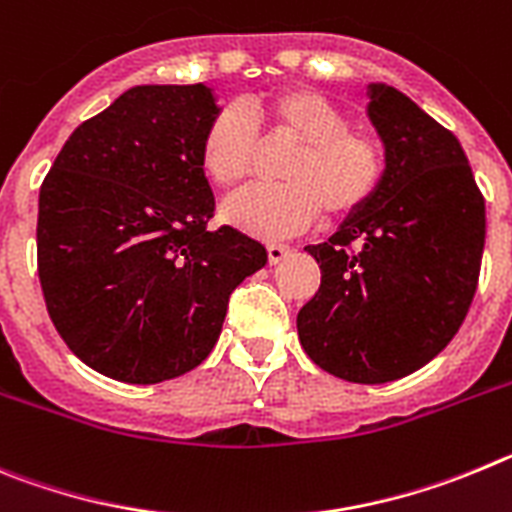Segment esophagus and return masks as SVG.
I'll use <instances>...</instances> for the list:
<instances>
[{
	"label": "esophagus",
	"instance_id": "1",
	"mask_svg": "<svg viewBox=\"0 0 512 512\" xmlns=\"http://www.w3.org/2000/svg\"><path fill=\"white\" fill-rule=\"evenodd\" d=\"M288 255V245H278V242H270V245H267V260H270V265H278V262H283Z\"/></svg>",
	"mask_w": 512,
	"mask_h": 512
}]
</instances>
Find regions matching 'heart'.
I'll return each mask as SVG.
<instances>
[{
	"instance_id": "heart-1",
	"label": "heart",
	"mask_w": 512,
	"mask_h": 512,
	"mask_svg": "<svg viewBox=\"0 0 512 512\" xmlns=\"http://www.w3.org/2000/svg\"><path fill=\"white\" fill-rule=\"evenodd\" d=\"M262 145H290L278 165L280 186L229 201L224 214L255 237H288L316 222L365 209L388 173V150L375 130L349 124L347 112L319 91L285 86L224 107L209 119L199 142L206 176L222 191L252 181Z\"/></svg>"
}]
</instances>
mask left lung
I'll return each instance as SVG.
<instances>
[{
    "label": "left lung",
    "instance_id": "left-lung-1",
    "mask_svg": "<svg viewBox=\"0 0 512 512\" xmlns=\"http://www.w3.org/2000/svg\"><path fill=\"white\" fill-rule=\"evenodd\" d=\"M370 94L388 173L365 209L306 247L321 285L298 311L308 357L359 385L411 375L454 339L485 250V196L457 137L393 86Z\"/></svg>",
    "mask_w": 512,
    "mask_h": 512
}]
</instances>
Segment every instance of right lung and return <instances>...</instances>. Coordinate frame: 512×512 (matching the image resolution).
Masks as SVG:
<instances>
[{
	"mask_svg": "<svg viewBox=\"0 0 512 512\" xmlns=\"http://www.w3.org/2000/svg\"><path fill=\"white\" fill-rule=\"evenodd\" d=\"M211 89L135 86L73 130L40 186L38 278L45 308L84 365L135 385L199 367L229 296L267 262L222 224L199 142Z\"/></svg>",
	"mask_w": 512,
	"mask_h": 512,
	"instance_id": "1",
	"label": "right lung"
}]
</instances>
